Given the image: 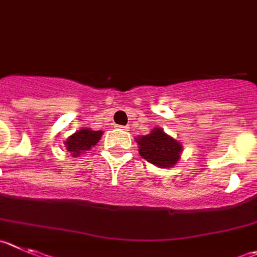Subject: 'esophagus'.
<instances>
[{"label": "esophagus", "instance_id": "esophagus-1", "mask_svg": "<svg viewBox=\"0 0 257 257\" xmlns=\"http://www.w3.org/2000/svg\"><path fill=\"white\" fill-rule=\"evenodd\" d=\"M116 128L119 129V131H126V126H124V125H117Z\"/></svg>", "mask_w": 257, "mask_h": 257}]
</instances>
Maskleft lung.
<instances>
[{
    "label": "left lung",
    "instance_id": "1",
    "mask_svg": "<svg viewBox=\"0 0 257 257\" xmlns=\"http://www.w3.org/2000/svg\"><path fill=\"white\" fill-rule=\"evenodd\" d=\"M140 145V155L146 161L158 167H172L180 157L183 147L162 129L155 128L148 136L137 140Z\"/></svg>",
    "mask_w": 257,
    "mask_h": 257
}]
</instances>
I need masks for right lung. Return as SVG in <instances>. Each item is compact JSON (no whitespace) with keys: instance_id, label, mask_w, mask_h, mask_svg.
I'll list each match as a JSON object with an SVG mask.
<instances>
[{"instance_id":"obj_1","label":"right lung","mask_w":257,"mask_h":257,"mask_svg":"<svg viewBox=\"0 0 257 257\" xmlns=\"http://www.w3.org/2000/svg\"><path fill=\"white\" fill-rule=\"evenodd\" d=\"M102 136L101 131H91V129H81L72 134L68 140L64 142L67 150L71 152L73 157H77L85 151L90 150L92 146L99 142Z\"/></svg>"}]
</instances>
